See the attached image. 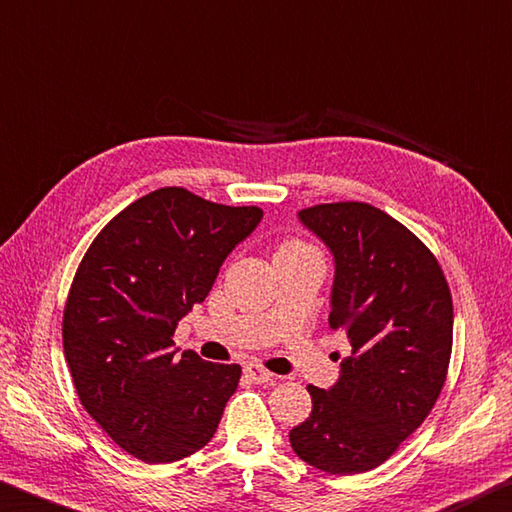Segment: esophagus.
Here are the masks:
<instances>
[{
	"label": "esophagus",
	"mask_w": 512,
	"mask_h": 512,
	"mask_svg": "<svg viewBox=\"0 0 512 512\" xmlns=\"http://www.w3.org/2000/svg\"><path fill=\"white\" fill-rule=\"evenodd\" d=\"M245 375H247L251 382H256V384H263V382L274 380V373L263 369L261 364H247L245 366Z\"/></svg>",
	"instance_id": "1"
}]
</instances>
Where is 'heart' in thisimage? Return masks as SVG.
Listing matches in <instances>:
<instances>
[{
	"mask_svg": "<svg viewBox=\"0 0 512 512\" xmlns=\"http://www.w3.org/2000/svg\"><path fill=\"white\" fill-rule=\"evenodd\" d=\"M288 251H312V249L303 245V242H299V240H290V242H285V245L281 247L279 254H288Z\"/></svg>",
	"mask_w": 512,
	"mask_h": 512,
	"instance_id": "1",
	"label": "heart"
}]
</instances>
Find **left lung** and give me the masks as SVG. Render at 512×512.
Here are the masks:
<instances>
[{
	"instance_id": "obj_1",
	"label": "left lung",
	"mask_w": 512,
	"mask_h": 512,
	"mask_svg": "<svg viewBox=\"0 0 512 512\" xmlns=\"http://www.w3.org/2000/svg\"><path fill=\"white\" fill-rule=\"evenodd\" d=\"M299 220L335 256L328 324L351 342L330 389L308 387L312 414L292 450L330 474L378 468L423 425L452 355V294L436 256L366 202L317 204Z\"/></svg>"
}]
</instances>
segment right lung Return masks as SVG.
<instances>
[{"label": "right lung", "mask_w": 512, "mask_h": 512, "mask_svg": "<svg viewBox=\"0 0 512 512\" xmlns=\"http://www.w3.org/2000/svg\"><path fill=\"white\" fill-rule=\"evenodd\" d=\"M261 218L258 206L157 188L114 215L80 261L62 315L71 380L87 414L134 459L179 461L218 429L240 366L177 357L173 335Z\"/></svg>", "instance_id": "1"}]
</instances>
